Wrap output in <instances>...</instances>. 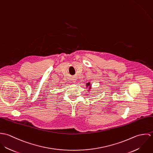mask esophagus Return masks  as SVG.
Returning a JSON list of instances; mask_svg holds the SVG:
<instances>
[{
	"instance_id": "1",
	"label": "esophagus",
	"mask_w": 153,
	"mask_h": 153,
	"mask_svg": "<svg viewBox=\"0 0 153 153\" xmlns=\"http://www.w3.org/2000/svg\"><path fill=\"white\" fill-rule=\"evenodd\" d=\"M71 80L72 81L73 83H74V82H76V77H75V76H73V77H72V78H71Z\"/></svg>"
}]
</instances>
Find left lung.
Returning a JSON list of instances; mask_svg holds the SVG:
<instances>
[{
  "instance_id": "1",
  "label": "left lung",
  "mask_w": 153,
  "mask_h": 153,
  "mask_svg": "<svg viewBox=\"0 0 153 153\" xmlns=\"http://www.w3.org/2000/svg\"><path fill=\"white\" fill-rule=\"evenodd\" d=\"M86 86L87 87H89V89H91V84H90V82H88V83H87L86 84Z\"/></svg>"
}]
</instances>
